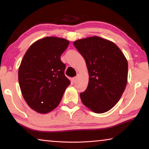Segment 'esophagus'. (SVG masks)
<instances>
[{
  "instance_id": "1",
  "label": "esophagus",
  "mask_w": 149,
  "mask_h": 149,
  "mask_svg": "<svg viewBox=\"0 0 149 149\" xmlns=\"http://www.w3.org/2000/svg\"><path fill=\"white\" fill-rule=\"evenodd\" d=\"M72 80H73V81H74V83L76 82L77 80V77H73V78H72Z\"/></svg>"
}]
</instances>
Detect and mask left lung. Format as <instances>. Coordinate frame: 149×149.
I'll list each match as a JSON object with an SVG mask.
<instances>
[{
  "instance_id": "8db88e82",
  "label": "left lung",
  "mask_w": 149,
  "mask_h": 149,
  "mask_svg": "<svg viewBox=\"0 0 149 149\" xmlns=\"http://www.w3.org/2000/svg\"><path fill=\"white\" fill-rule=\"evenodd\" d=\"M85 59L89 83L80 93L83 104L95 113L111 110L121 98L127 83L128 64L120 49L99 36L73 42Z\"/></svg>"
}]
</instances>
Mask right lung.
I'll return each instance as SVG.
<instances>
[{"instance_id": "right-lung-1", "label": "right lung", "mask_w": 149, "mask_h": 149, "mask_svg": "<svg viewBox=\"0 0 149 149\" xmlns=\"http://www.w3.org/2000/svg\"><path fill=\"white\" fill-rule=\"evenodd\" d=\"M68 45L64 38L47 36L34 42L22 59L18 70L20 89L26 103L38 113L56 109L70 84L60 59Z\"/></svg>"}]
</instances>
